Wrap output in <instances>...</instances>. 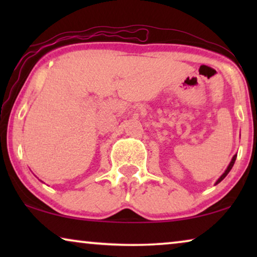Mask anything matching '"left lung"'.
<instances>
[{
  "instance_id": "8db88e82",
  "label": "left lung",
  "mask_w": 257,
  "mask_h": 257,
  "mask_svg": "<svg viewBox=\"0 0 257 257\" xmlns=\"http://www.w3.org/2000/svg\"><path fill=\"white\" fill-rule=\"evenodd\" d=\"M236 156H237V154H235V156H234L233 158H231V161H230V163H229V165H228L227 170L223 172V174H222V175H221V177H220L219 179H217V180H216V182H215V185H217V184H219V182H221V181H222V180H223V179L227 177V174H228V173H229V172H230V170H231V168H233V166H234V164H235V160H236Z\"/></svg>"
}]
</instances>
